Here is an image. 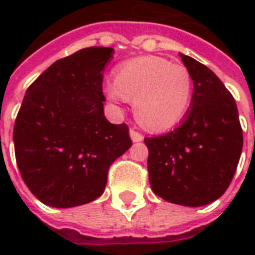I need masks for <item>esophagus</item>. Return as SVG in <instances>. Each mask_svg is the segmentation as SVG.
Returning <instances> with one entry per match:
<instances>
[{
	"label": "esophagus",
	"mask_w": 255,
	"mask_h": 255,
	"mask_svg": "<svg viewBox=\"0 0 255 255\" xmlns=\"http://www.w3.org/2000/svg\"><path fill=\"white\" fill-rule=\"evenodd\" d=\"M129 135H131V139H132L133 142H142L143 140V135L138 132V131H135L133 128L129 131Z\"/></svg>",
	"instance_id": "obj_1"
}]
</instances>
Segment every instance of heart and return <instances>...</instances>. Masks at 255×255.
<instances>
[{
	"label": "heart",
	"mask_w": 255,
	"mask_h": 255,
	"mask_svg": "<svg viewBox=\"0 0 255 255\" xmlns=\"http://www.w3.org/2000/svg\"><path fill=\"white\" fill-rule=\"evenodd\" d=\"M104 90L113 102L133 100L135 117L144 128L165 131L186 116L191 102L192 80L182 64L143 56L120 64L115 71V80H108Z\"/></svg>",
	"instance_id": "obj_1"
}]
</instances>
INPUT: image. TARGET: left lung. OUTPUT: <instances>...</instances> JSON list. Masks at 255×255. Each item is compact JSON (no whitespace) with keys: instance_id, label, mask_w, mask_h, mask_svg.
Here are the masks:
<instances>
[{"instance_id":"left-lung-1","label":"left lung","mask_w":255,"mask_h":255,"mask_svg":"<svg viewBox=\"0 0 255 255\" xmlns=\"http://www.w3.org/2000/svg\"><path fill=\"white\" fill-rule=\"evenodd\" d=\"M191 75V111L177 128L144 138L151 190L168 202L203 206L232 182L243 147L236 102L206 65L180 53Z\"/></svg>"}]
</instances>
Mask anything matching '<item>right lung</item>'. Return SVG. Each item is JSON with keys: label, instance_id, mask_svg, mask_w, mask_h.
Instances as JSON below:
<instances>
[{"label": "right lung", "instance_id": "obj_1", "mask_svg": "<svg viewBox=\"0 0 255 255\" xmlns=\"http://www.w3.org/2000/svg\"><path fill=\"white\" fill-rule=\"evenodd\" d=\"M112 47L57 60L27 89L13 143L20 175L42 203L73 208L102 195L113 161L131 147L127 124L104 115L102 79Z\"/></svg>", "mask_w": 255, "mask_h": 255}]
</instances>
